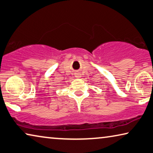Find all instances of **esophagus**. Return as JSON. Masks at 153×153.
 <instances>
[{"label": "esophagus", "mask_w": 153, "mask_h": 153, "mask_svg": "<svg viewBox=\"0 0 153 153\" xmlns=\"http://www.w3.org/2000/svg\"><path fill=\"white\" fill-rule=\"evenodd\" d=\"M75 77H77V78H79V77H81V74H80V73H79V72H77V71L75 73Z\"/></svg>", "instance_id": "obj_1"}]
</instances>
